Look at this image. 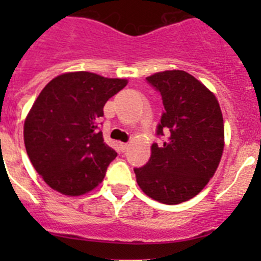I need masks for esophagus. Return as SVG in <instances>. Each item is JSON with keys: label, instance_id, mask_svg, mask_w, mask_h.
<instances>
[{"label": "esophagus", "instance_id": "esophagus-1", "mask_svg": "<svg viewBox=\"0 0 261 261\" xmlns=\"http://www.w3.org/2000/svg\"><path fill=\"white\" fill-rule=\"evenodd\" d=\"M119 146H120V150L123 151V153H124V151H126V150H128V149H129V144H120Z\"/></svg>", "mask_w": 261, "mask_h": 261}]
</instances>
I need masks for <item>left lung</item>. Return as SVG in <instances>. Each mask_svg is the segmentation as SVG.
<instances>
[{"mask_svg": "<svg viewBox=\"0 0 261 261\" xmlns=\"http://www.w3.org/2000/svg\"><path fill=\"white\" fill-rule=\"evenodd\" d=\"M161 94L165 111L145 166L136 179L149 197L167 205L192 199L213 177L223 151L220 105L200 81L183 70H166L146 78Z\"/></svg>", "mask_w": 261, "mask_h": 261, "instance_id": "obj_1", "label": "left lung"}]
</instances>
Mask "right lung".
<instances>
[{
	"mask_svg": "<svg viewBox=\"0 0 261 261\" xmlns=\"http://www.w3.org/2000/svg\"><path fill=\"white\" fill-rule=\"evenodd\" d=\"M126 80L74 71L41 90L24 121L26 151L38 174L57 192L80 196L102 183L117 153L103 140L100 117Z\"/></svg>",
	"mask_w": 261,
	"mask_h": 261,
	"instance_id": "1",
	"label": "right lung"
}]
</instances>
